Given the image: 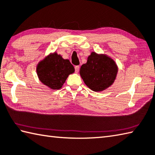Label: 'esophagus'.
I'll use <instances>...</instances> for the list:
<instances>
[{
    "instance_id": "1",
    "label": "esophagus",
    "mask_w": 155,
    "mask_h": 155,
    "mask_svg": "<svg viewBox=\"0 0 155 155\" xmlns=\"http://www.w3.org/2000/svg\"><path fill=\"white\" fill-rule=\"evenodd\" d=\"M79 70H80V66H75V73H78Z\"/></svg>"
}]
</instances>
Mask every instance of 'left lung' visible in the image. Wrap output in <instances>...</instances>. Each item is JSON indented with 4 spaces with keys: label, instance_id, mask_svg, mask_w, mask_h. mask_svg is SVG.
Instances as JSON below:
<instances>
[{
    "label": "left lung",
    "instance_id": "obj_1",
    "mask_svg": "<svg viewBox=\"0 0 155 155\" xmlns=\"http://www.w3.org/2000/svg\"><path fill=\"white\" fill-rule=\"evenodd\" d=\"M118 67L110 57L92 52L87 63L81 66L80 76L86 85L94 92L107 89L115 81Z\"/></svg>",
    "mask_w": 155,
    "mask_h": 155
}]
</instances>
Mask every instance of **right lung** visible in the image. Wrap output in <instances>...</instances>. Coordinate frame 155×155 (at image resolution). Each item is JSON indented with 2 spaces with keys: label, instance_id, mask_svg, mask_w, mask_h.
<instances>
[{
  "label": "right lung",
  "instance_id": "right-lung-1",
  "mask_svg": "<svg viewBox=\"0 0 155 155\" xmlns=\"http://www.w3.org/2000/svg\"><path fill=\"white\" fill-rule=\"evenodd\" d=\"M74 67L70 61L64 59L56 52L46 56L36 66L40 81L52 90L61 88L69 75L74 74Z\"/></svg>",
  "mask_w": 155,
  "mask_h": 155
}]
</instances>
